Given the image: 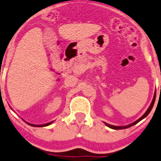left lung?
<instances>
[{"label": "left lung", "instance_id": "1", "mask_svg": "<svg viewBox=\"0 0 161 161\" xmlns=\"http://www.w3.org/2000/svg\"><path fill=\"white\" fill-rule=\"evenodd\" d=\"M155 99H156V95H154V96H153V100H152V103H151V104L150 105V106H149L148 109H147V110L146 111V113H145L144 114H143V116H142L140 118V119H138L137 120H136V121H135L134 123H131V124H130V125H127V126H113V125L108 124V123H105V124H106V126H108V127L111 128V129H113V130H123V129H126V128H129V127H130V126H133V125L136 124V123H139V122H140V120H142V119H144V118L146 117V116H147V115L149 114V113H150V112L151 111L152 108H153V104H154V102H155Z\"/></svg>", "mask_w": 161, "mask_h": 161}]
</instances>
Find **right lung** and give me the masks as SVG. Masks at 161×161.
I'll list each match as a JSON object with an SVG mask.
<instances>
[{"label":"right lung","mask_w":161,"mask_h":161,"mask_svg":"<svg viewBox=\"0 0 161 161\" xmlns=\"http://www.w3.org/2000/svg\"><path fill=\"white\" fill-rule=\"evenodd\" d=\"M53 123V122H50V123H46V124H43V125H35V124H31V123H28V125H30V126H37V127H42V126H48V125L52 124V123Z\"/></svg>","instance_id":"obj_1"}]
</instances>
